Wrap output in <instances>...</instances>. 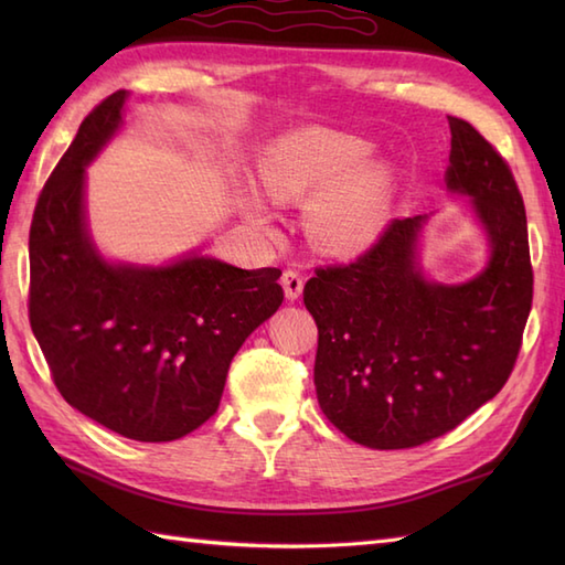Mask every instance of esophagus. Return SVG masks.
<instances>
[{"label": "esophagus", "mask_w": 565, "mask_h": 565, "mask_svg": "<svg viewBox=\"0 0 565 565\" xmlns=\"http://www.w3.org/2000/svg\"><path fill=\"white\" fill-rule=\"evenodd\" d=\"M303 284H306V279H303L301 271L284 269V274H281V286H284L286 298H289V301H296V298L303 294Z\"/></svg>", "instance_id": "34e87169"}]
</instances>
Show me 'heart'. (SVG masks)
Instances as JSON below:
<instances>
[{
	"mask_svg": "<svg viewBox=\"0 0 565 565\" xmlns=\"http://www.w3.org/2000/svg\"><path fill=\"white\" fill-rule=\"evenodd\" d=\"M369 146L354 136L310 128L276 140L262 154L259 186L276 203H298L320 191L310 203V233L328 252L362 249L379 233L391 199L386 167H352L364 160ZM247 215L264 225L255 196H247Z\"/></svg>",
	"mask_w": 565,
	"mask_h": 565,
	"instance_id": "heart-1",
	"label": "heart"
}]
</instances>
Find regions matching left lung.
Returning a JSON list of instances; mask_svg holds the SVG:
<instances>
[{"mask_svg":"<svg viewBox=\"0 0 565 565\" xmlns=\"http://www.w3.org/2000/svg\"><path fill=\"white\" fill-rule=\"evenodd\" d=\"M447 184L473 199L493 255L461 286L423 279L415 239L425 215L391 221L364 255L318 267L303 289L316 318V393L342 435L411 449L447 435L495 398L520 356L534 271L526 213L508 160L449 116Z\"/></svg>","mask_w":565,"mask_h":565,"instance_id":"obj_1","label":"left lung"}]
</instances>
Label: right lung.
Returning a JSON list of instances; mask_svg holds the SVG:
<instances>
[{
	"instance_id": "right-lung-1",
	"label": "right lung",
	"mask_w": 565,
	"mask_h": 565,
	"mask_svg": "<svg viewBox=\"0 0 565 565\" xmlns=\"http://www.w3.org/2000/svg\"><path fill=\"white\" fill-rule=\"evenodd\" d=\"M126 92L84 116L35 201L29 320L60 395L138 441H172L215 415L227 369L284 301L281 269L189 257L114 267L84 231V167L121 124Z\"/></svg>"
}]
</instances>
